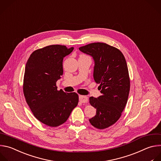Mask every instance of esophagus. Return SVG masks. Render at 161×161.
I'll return each mask as SVG.
<instances>
[{
  "label": "esophagus",
  "instance_id": "obj_1",
  "mask_svg": "<svg viewBox=\"0 0 161 161\" xmlns=\"http://www.w3.org/2000/svg\"><path fill=\"white\" fill-rule=\"evenodd\" d=\"M79 101L81 102V103H86L88 100L87 99V97L86 96H84V95H80L79 96Z\"/></svg>",
  "mask_w": 161,
  "mask_h": 161
}]
</instances>
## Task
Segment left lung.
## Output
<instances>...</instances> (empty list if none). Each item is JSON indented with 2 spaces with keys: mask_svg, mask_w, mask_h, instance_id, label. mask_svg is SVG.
I'll return each instance as SVG.
<instances>
[{
  "mask_svg": "<svg viewBox=\"0 0 161 161\" xmlns=\"http://www.w3.org/2000/svg\"><path fill=\"white\" fill-rule=\"evenodd\" d=\"M79 49L92 58L94 80L102 93L97 98H89L96 109L89 122L96 128L105 129L119 120L127 102L130 80L126 61L120 50L105 43H91Z\"/></svg>",
  "mask_w": 161,
  "mask_h": 161,
  "instance_id": "left-lung-1",
  "label": "left lung"
}]
</instances>
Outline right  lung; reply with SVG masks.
I'll use <instances>...</instances> for the list:
<instances>
[{
	"instance_id": "add662e5",
	"label": "right lung",
	"mask_w": 161,
	"mask_h": 161,
	"mask_svg": "<svg viewBox=\"0 0 161 161\" xmlns=\"http://www.w3.org/2000/svg\"><path fill=\"white\" fill-rule=\"evenodd\" d=\"M74 47L51 45L34 51L25 67L23 93L34 115L43 124L57 127L65 122L77 105L79 96L57 90L63 75V60Z\"/></svg>"
}]
</instances>
